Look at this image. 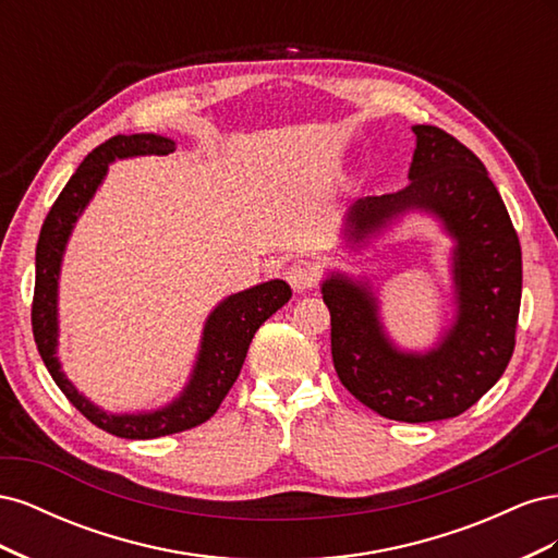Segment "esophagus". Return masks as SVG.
Returning <instances> with one entry per match:
<instances>
[{"instance_id": "34e87169", "label": "esophagus", "mask_w": 558, "mask_h": 558, "mask_svg": "<svg viewBox=\"0 0 558 558\" xmlns=\"http://www.w3.org/2000/svg\"><path fill=\"white\" fill-rule=\"evenodd\" d=\"M286 281L291 283V289L295 293H302V291H310L316 286V279H318V272L316 267L307 260H298L293 263L291 267H286Z\"/></svg>"}]
</instances>
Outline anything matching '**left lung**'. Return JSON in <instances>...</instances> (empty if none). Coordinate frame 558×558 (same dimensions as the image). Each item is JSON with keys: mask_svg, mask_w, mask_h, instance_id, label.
Segmentation results:
<instances>
[{"mask_svg": "<svg viewBox=\"0 0 558 558\" xmlns=\"http://www.w3.org/2000/svg\"><path fill=\"white\" fill-rule=\"evenodd\" d=\"M412 130L410 183L359 199L349 214L351 234L359 240L410 207L435 211L459 242V318L428 356H404L386 342L375 298L361 286L332 277L324 283V302L332 365L347 391L386 418L426 424L470 410L508 367L521 305V246L482 160L440 128Z\"/></svg>", "mask_w": 558, "mask_h": 558, "instance_id": "8db88e82", "label": "left lung"}]
</instances>
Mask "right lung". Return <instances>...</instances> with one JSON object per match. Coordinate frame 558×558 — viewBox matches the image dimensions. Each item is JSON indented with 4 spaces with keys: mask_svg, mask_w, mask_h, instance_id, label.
<instances>
[{
    "mask_svg": "<svg viewBox=\"0 0 558 558\" xmlns=\"http://www.w3.org/2000/svg\"><path fill=\"white\" fill-rule=\"evenodd\" d=\"M174 150V142L158 137V134H116L93 148L83 158L78 170L64 183L62 193L46 214L37 242V279L35 298H32V332L48 367L50 377L60 386L74 408L86 416L90 424L125 440H154V437L191 430L216 414L223 398L238 381L244 365L253 335L291 300V286L275 279L253 289L230 295L214 310L205 328V342L197 359L195 375L183 396L154 414H125L111 416L78 396L76 388L60 373L56 359V293H58V269L62 260V248L72 232V223L81 209L88 205L95 189L107 174V167L116 158L128 156H167Z\"/></svg>",
    "mask_w": 558,
    "mask_h": 558,
    "instance_id": "add662e5",
    "label": "right lung"
}]
</instances>
